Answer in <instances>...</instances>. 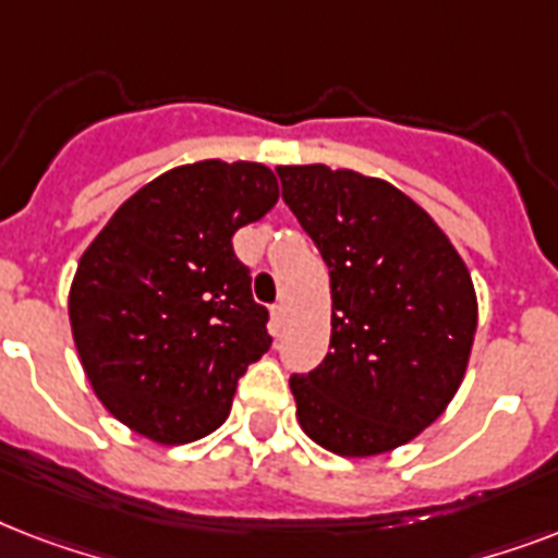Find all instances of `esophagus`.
<instances>
[{
  "label": "esophagus",
  "instance_id": "1",
  "mask_svg": "<svg viewBox=\"0 0 558 558\" xmlns=\"http://www.w3.org/2000/svg\"><path fill=\"white\" fill-rule=\"evenodd\" d=\"M283 322H287V306L275 304L271 306V324H275V330H280V327H283Z\"/></svg>",
  "mask_w": 558,
  "mask_h": 558
}]
</instances>
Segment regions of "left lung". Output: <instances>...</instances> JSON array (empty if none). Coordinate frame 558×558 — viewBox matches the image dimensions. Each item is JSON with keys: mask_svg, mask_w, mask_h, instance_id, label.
<instances>
[{"mask_svg": "<svg viewBox=\"0 0 558 558\" xmlns=\"http://www.w3.org/2000/svg\"><path fill=\"white\" fill-rule=\"evenodd\" d=\"M283 202L330 266V353L292 376L298 423L341 458L405 446L458 393L477 330L466 263L385 179L278 168Z\"/></svg>", "mask_w": 558, "mask_h": 558, "instance_id": "left-lung-1", "label": "left lung"}]
</instances>
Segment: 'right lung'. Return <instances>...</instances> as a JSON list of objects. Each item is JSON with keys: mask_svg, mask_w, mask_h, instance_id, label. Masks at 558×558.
<instances>
[{"mask_svg": "<svg viewBox=\"0 0 558 558\" xmlns=\"http://www.w3.org/2000/svg\"><path fill=\"white\" fill-rule=\"evenodd\" d=\"M278 196L266 165L193 161L135 191L83 252L69 289L74 348L126 428L182 446L226 423L236 379L271 344L231 236Z\"/></svg>", "mask_w": 558, "mask_h": 558, "instance_id": "1", "label": "right lung"}]
</instances>
